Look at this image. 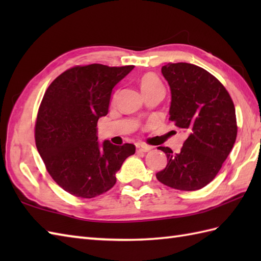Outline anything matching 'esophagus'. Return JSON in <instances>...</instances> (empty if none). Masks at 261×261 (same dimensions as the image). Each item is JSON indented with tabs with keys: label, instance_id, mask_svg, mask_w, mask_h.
Here are the masks:
<instances>
[{
	"label": "esophagus",
	"instance_id": "1",
	"mask_svg": "<svg viewBox=\"0 0 261 261\" xmlns=\"http://www.w3.org/2000/svg\"><path fill=\"white\" fill-rule=\"evenodd\" d=\"M149 150H151V147L145 146V145H137V151L138 152H148Z\"/></svg>",
	"mask_w": 261,
	"mask_h": 261
}]
</instances>
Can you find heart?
<instances>
[{
    "mask_svg": "<svg viewBox=\"0 0 261 261\" xmlns=\"http://www.w3.org/2000/svg\"><path fill=\"white\" fill-rule=\"evenodd\" d=\"M139 84H140V88H141L142 93L151 91V90H154V88L163 86L162 82H160L158 77L151 73L143 75L139 81Z\"/></svg>",
    "mask_w": 261,
    "mask_h": 261,
    "instance_id": "obj_1",
    "label": "heart"
}]
</instances>
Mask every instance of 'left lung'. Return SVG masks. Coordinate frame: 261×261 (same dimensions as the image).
<instances>
[{"label": "left lung", "instance_id": "8db88e82", "mask_svg": "<svg viewBox=\"0 0 261 261\" xmlns=\"http://www.w3.org/2000/svg\"><path fill=\"white\" fill-rule=\"evenodd\" d=\"M171 94L169 120L187 134L179 152L158 147L167 166L157 179L179 191H197L218 175L237 139L236 109L228 91L196 65L168 63L162 67Z\"/></svg>", "mask_w": 261, "mask_h": 261}]
</instances>
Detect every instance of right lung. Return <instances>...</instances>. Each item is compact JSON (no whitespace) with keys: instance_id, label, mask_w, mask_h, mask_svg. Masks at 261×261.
<instances>
[{"instance_id":"obj_1","label":"right lung","mask_w":261,"mask_h":261,"mask_svg":"<svg viewBox=\"0 0 261 261\" xmlns=\"http://www.w3.org/2000/svg\"><path fill=\"white\" fill-rule=\"evenodd\" d=\"M135 66H76L59 75L38 111L36 146L48 173L64 191L92 198L116 182L135 145L97 141V121L109 112L114 86Z\"/></svg>"}]
</instances>
